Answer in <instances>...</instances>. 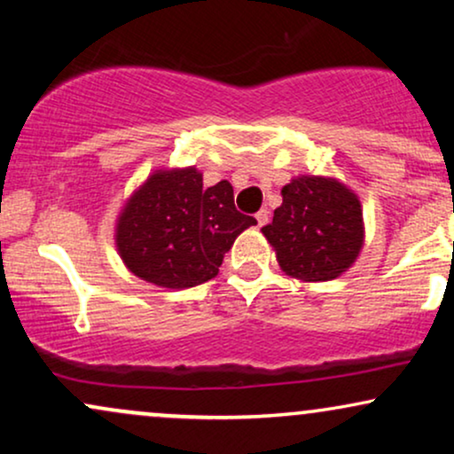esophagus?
<instances>
[{
    "label": "esophagus",
    "mask_w": 454,
    "mask_h": 454,
    "mask_svg": "<svg viewBox=\"0 0 454 454\" xmlns=\"http://www.w3.org/2000/svg\"><path fill=\"white\" fill-rule=\"evenodd\" d=\"M256 222H258V226H264V223L269 222V211L267 209H260L256 213Z\"/></svg>",
    "instance_id": "esophagus-1"
}]
</instances>
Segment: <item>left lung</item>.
<instances>
[{
	"mask_svg": "<svg viewBox=\"0 0 454 454\" xmlns=\"http://www.w3.org/2000/svg\"><path fill=\"white\" fill-rule=\"evenodd\" d=\"M281 207L262 228L281 270L303 281L340 278L364 241L358 196L337 179L303 175L281 190Z\"/></svg>",
	"mask_w": 454,
	"mask_h": 454,
	"instance_id": "left-lung-1",
	"label": "left lung"
}]
</instances>
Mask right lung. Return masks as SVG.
I'll return each mask as SVG.
<instances>
[{
  "label": "right lung",
  "mask_w": 454,
  "mask_h": 454,
  "mask_svg": "<svg viewBox=\"0 0 454 454\" xmlns=\"http://www.w3.org/2000/svg\"><path fill=\"white\" fill-rule=\"evenodd\" d=\"M254 223L237 211L228 181L202 187L194 166L155 170L119 213L114 243L137 278L184 290L215 278L223 254Z\"/></svg>",
  "instance_id": "right-lung-1"
}]
</instances>
